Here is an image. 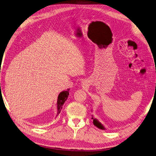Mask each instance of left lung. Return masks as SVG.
Instances as JSON below:
<instances>
[{
  "label": "left lung",
  "instance_id": "8db88e82",
  "mask_svg": "<svg viewBox=\"0 0 156 156\" xmlns=\"http://www.w3.org/2000/svg\"><path fill=\"white\" fill-rule=\"evenodd\" d=\"M91 119L93 120V124H94V126H95L97 127H98V128H99V129H103V130H105V127L103 126V125L101 123H100L99 122L98 119L93 118V115H92V118Z\"/></svg>",
  "mask_w": 156,
  "mask_h": 156
}]
</instances>
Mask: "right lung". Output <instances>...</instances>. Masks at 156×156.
<instances>
[{"label": "right lung", "mask_w": 156, "mask_h": 156, "mask_svg": "<svg viewBox=\"0 0 156 156\" xmlns=\"http://www.w3.org/2000/svg\"><path fill=\"white\" fill-rule=\"evenodd\" d=\"M69 89H67V90H66V91H61L59 94H58V98H57V114L56 116H57L58 114L60 113L62 108H63V104L68 98L69 95Z\"/></svg>", "instance_id": "right-lung-1"}]
</instances>
